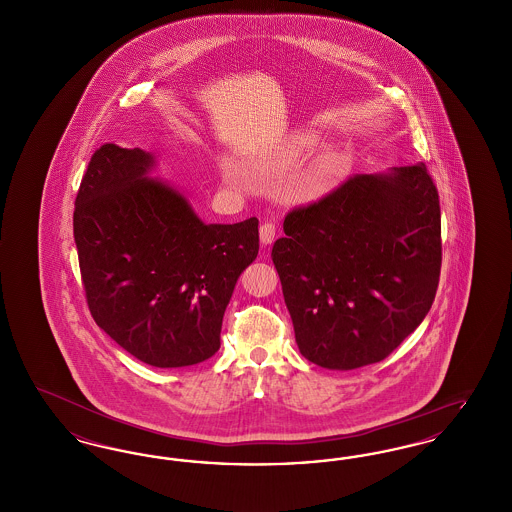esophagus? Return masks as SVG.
<instances>
[{
	"instance_id": "1",
	"label": "esophagus",
	"mask_w": 512,
	"mask_h": 512,
	"mask_svg": "<svg viewBox=\"0 0 512 512\" xmlns=\"http://www.w3.org/2000/svg\"><path fill=\"white\" fill-rule=\"evenodd\" d=\"M259 236H261V244L268 245L274 242V236H276V226L272 220H265L259 228Z\"/></svg>"
}]
</instances>
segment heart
Segmentation results:
<instances>
[{
    "mask_svg": "<svg viewBox=\"0 0 512 512\" xmlns=\"http://www.w3.org/2000/svg\"><path fill=\"white\" fill-rule=\"evenodd\" d=\"M345 169V159L336 149H324L297 176L295 190L303 197H317L322 194ZM222 172L228 180H240V172L234 165H224Z\"/></svg>",
    "mask_w": 512,
    "mask_h": 512,
    "instance_id": "obj_1",
    "label": "heart"
}]
</instances>
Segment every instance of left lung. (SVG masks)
<instances>
[{
    "instance_id": "obj_1",
    "label": "left lung",
    "mask_w": 512,
    "mask_h": 512,
    "mask_svg": "<svg viewBox=\"0 0 512 512\" xmlns=\"http://www.w3.org/2000/svg\"><path fill=\"white\" fill-rule=\"evenodd\" d=\"M284 232L272 263L307 361L330 370L380 363L428 315L441 213L424 163L355 174L290 211Z\"/></svg>"
}]
</instances>
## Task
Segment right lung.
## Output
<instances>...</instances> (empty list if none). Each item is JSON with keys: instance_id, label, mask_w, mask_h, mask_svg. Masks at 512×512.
Instances as JSON below:
<instances>
[{"instance_id": "add662e5", "label": "right lung", "mask_w": 512, "mask_h": 512, "mask_svg": "<svg viewBox=\"0 0 512 512\" xmlns=\"http://www.w3.org/2000/svg\"><path fill=\"white\" fill-rule=\"evenodd\" d=\"M155 157L105 144L74 201V242L99 328L157 368L213 357L234 286L259 253V220L205 224L190 201L149 178Z\"/></svg>"}]
</instances>
